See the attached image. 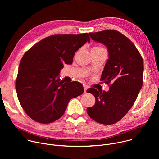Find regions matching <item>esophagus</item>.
Masks as SVG:
<instances>
[{
    "label": "esophagus",
    "instance_id": "1",
    "mask_svg": "<svg viewBox=\"0 0 159 159\" xmlns=\"http://www.w3.org/2000/svg\"><path fill=\"white\" fill-rule=\"evenodd\" d=\"M89 88V87L86 85H84V93H86L87 89Z\"/></svg>",
    "mask_w": 159,
    "mask_h": 159
}]
</instances>
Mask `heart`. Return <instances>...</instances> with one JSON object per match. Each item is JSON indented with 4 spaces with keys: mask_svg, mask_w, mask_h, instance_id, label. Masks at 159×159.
Masks as SVG:
<instances>
[{
    "mask_svg": "<svg viewBox=\"0 0 159 159\" xmlns=\"http://www.w3.org/2000/svg\"><path fill=\"white\" fill-rule=\"evenodd\" d=\"M101 49H103L102 48L100 47H94L93 48L92 50H101Z\"/></svg>",
    "mask_w": 159,
    "mask_h": 159,
    "instance_id": "b5f03b06",
    "label": "heart"
}]
</instances>
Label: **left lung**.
<instances>
[{
	"instance_id": "left-lung-1",
	"label": "left lung",
	"mask_w": 159,
	"mask_h": 159,
	"mask_svg": "<svg viewBox=\"0 0 159 159\" xmlns=\"http://www.w3.org/2000/svg\"><path fill=\"white\" fill-rule=\"evenodd\" d=\"M94 41L107 47L109 59L101 80L109 84L107 92L89 88L87 92L96 98V103L87 107L89 116L95 121L112 125L119 121L131 109L143 85V61L134 44L116 30L90 33Z\"/></svg>"
}]
</instances>
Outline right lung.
Instances as JSON below:
<instances>
[{
    "label": "right lung",
    "mask_w": 159,
    "mask_h": 159,
    "mask_svg": "<svg viewBox=\"0 0 159 159\" xmlns=\"http://www.w3.org/2000/svg\"><path fill=\"white\" fill-rule=\"evenodd\" d=\"M88 33L56 34L41 39L22 57L16 81L19 101L26 114L40 123H50L64 114L69 101L81 95L76 81L59 79L63 64H72L75 53L86 42Z\"/></svg>",
    "instance_id": "add662e5"
}]
</instances>
